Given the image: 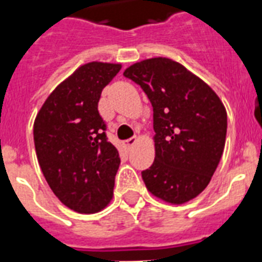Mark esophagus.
I'll use <instances>...</instances> for the list:
<instances>
[{
  "instance_id": "obj_1",
  "label": "esophagus",
  "mask_w": 262,
  "mask_h": 262,
  "mask_svg": "<svg viewBox=\"0 0 262 262\" xmlns=\"http://www.w3.org/2000/svg\"><path fill=\"white\" fill-rule=\"evenodd\" d=\"M136 142H137V137H130V138H127V140H125V146H126L127 149H130L132 146L135 145Z\"/></svg>"
}]
</instances>
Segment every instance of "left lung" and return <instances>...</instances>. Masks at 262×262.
<instances>
[{"instance_id": "8db88e82", "label": "left lung", "mask_w": 262, "mask_h": 262, "mask_svg": "<svg viewBox=\"0 0 262 262\" xmlns=\"http://www.w3.org/2000/svg\"><path fill=\"white\" fill-rule=\"evenodd\" d=\"M153 107L155 161L141 172L146 188L182 205L198 196L222 157L227 114L218 95L178 61L146 59L125 70Z\"/></svg>"}]
</instances>
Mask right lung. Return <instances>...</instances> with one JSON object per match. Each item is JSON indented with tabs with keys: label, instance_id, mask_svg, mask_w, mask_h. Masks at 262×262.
I'll list each match as a JSON object with an SVG mask.
<instances>
[{
	"label": "right lung",
	"instance_id": "1",
	"mask_svg": "<svg viewBox=\"0 0 262 262\" xmlns=\"http://www.w3.org/2000/svg\"><path fill=\"white\" fill-rule=\"evenodd\" d=\"M120 64L87 63L60 83L33 126L40 168L57 199L74 211L91 214L107 206L121 159L98 112L102 90Z\"/></svg>",
	"mask_w": 262,
	"mask_h": 262
}]
</instances>
